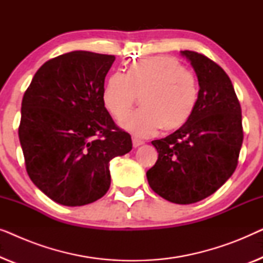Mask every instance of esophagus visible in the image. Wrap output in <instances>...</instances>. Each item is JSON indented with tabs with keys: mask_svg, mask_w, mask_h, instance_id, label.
Returning <instances> with one entry per match:
<instances>
[{
	"mask_svg": "<svg viewBox=\"0 0 263 263\" xmlns=\"http://www.w3.org/2000/svg\"><path fill=\"white\" fill-rule=\"evenodd\" d=\"M132 141H133V147H135V148H136V147L141 146V145H143V143H145V142L142 141V140H140L139 138H136V136H134V138L132 139Z\"/></svg>",
	"mask_w": 263,
	"mask_h": 263,
	"instance_id": "1",
	"label": "esophagus"
}]
</instances>
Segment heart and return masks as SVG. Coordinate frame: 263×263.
Here are the masks:
<instances>
[{
  "mask_svg": "<svg viewBox=\"0 0 263 263\" xmlns=\"http://www.w3.org/2000/svg\"><path fill=\"white\" fill-rule=\"evenodd\" d=\"M140 97L141 109L121 122L138 136L153 135L160 127L176 130L184 125L199 100L195 74L168 56L135 61L128 73L116 71L103 89V103L115 118L121 120Z\"/></svg>",
  "mask_w": 263,
  "mask_h": 263,
  "instance_id": "b5f03b06",
  "label": "heart"
}]
</instances>
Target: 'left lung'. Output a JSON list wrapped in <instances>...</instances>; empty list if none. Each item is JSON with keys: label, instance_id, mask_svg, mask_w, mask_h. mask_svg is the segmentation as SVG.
Instances as JSON below:
<instances>
[{"label": "left lung", "instance_id": "obj_1", "mask_svg": "<svg viewBox=\"0 0 263 263\" xmlns=\"http://www.w3.org/2000/svg\"><path fill=\"white\" fill-rule=\"evenodd\" d=\"M199 81V100L184 125L154 140L158 160L147 171L154 193L178 204L195 203L217 192L235 172L243 142L242 110L221 67L195 51H181Z\"/></svg>", "mask_w": 263, "mask_h": 263}]
</instances>
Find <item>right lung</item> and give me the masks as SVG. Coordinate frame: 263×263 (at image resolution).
Returning a JSON list of instances; mask_svg holds the SVG:
<instances>
[{
    "label": "right lung",
    "instance_id": "obj_1",
    "mask_svg": "<svg viewBox=\"0 0 263 263\" xmlns=\"http://www.w3.org/2000/svg\"><path fill=\"white\" fill-rule=\"evenodd\" d=\"M112 55L71 51L37 70L21 103L20 145L31 181L63 206H84L110 188L109 165L132 139L103 103Z\"/></svg>",
    "mask_w": 263,
    "mask_h": 263
}]
</instances>
